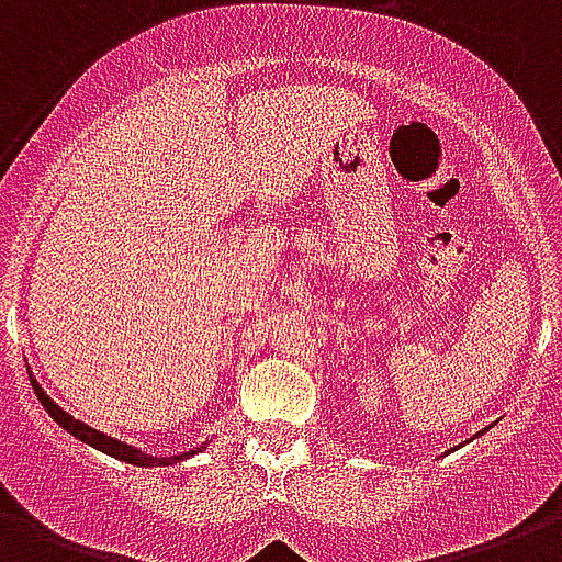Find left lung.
I'll return each mask as SVG.
<instances>
[{
  "mask_svg": "<svg viewBox=\"0 0 562 562\" xmlns=\"http://www.w3.org/2000/svg\"><path fill=\"white\" fill-rule=\"evenodd\" d=\"M482 432H487V429H482ZM482 432H479V435H482ZM479 435H475V438H479Z\"/></svg>",
  "mask_w": 562,
  "mask_h": 562,
  "instance_id": "8db88e82",
  "label": "left lung"
}]
</instances>
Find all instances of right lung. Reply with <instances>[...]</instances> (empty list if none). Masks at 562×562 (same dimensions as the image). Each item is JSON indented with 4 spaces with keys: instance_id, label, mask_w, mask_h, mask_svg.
<instances>
[{
    "instance_id": "obj_1",
    "label": "right lung",
    "mask_w": 562,
    "mask_h": 562,
    "mask_svg": "<svg viewBox=\"0 0 562 562\" xmlns=\"http://www.w3.org/2000/svg\"><path fill=\"white\" fill-rule=\"evenodd\" d=\"M31 376V385H34V394H37V401L43 403V408H46L48 415L57 420V424L66 429L69 435H75L78 441L89 443V447H95L98 452H103V456H112V459L119 461H127V464L133 467H170V464H179V461L191 459V456H196V452L205 450V443H200V447H194V450H186V452H177V456H150V452H145L142 447H133V443L127 441H119V438H112V435L101 432V429H95V426L83 424V420H78L75 415H69L66 408H60L57 403L48 397L46 392H43V385L34 380V374Z\"/></svg>"
}]
</instances>
